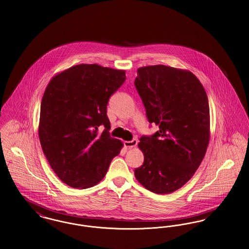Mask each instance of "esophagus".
Wrapping results in <instances>:
<instances>
[{
  "instance_id": "34e87169",
  "label": "esophagus",
  "mask_w": 249,
  "mask_h": 249,
  "mask_svg": "<svg viewBox=\"0 0 249 249\" xmlns=\"http://www.w3.org/2000/svg\"><path fill=\"white\" fill-rule=\"evenodd\" d=\"M124 147H125L126 149H132V148H134V147L137 146L138 141H137V140H133V141H130V142H124Z\"/></svg>"
}]
</instances>
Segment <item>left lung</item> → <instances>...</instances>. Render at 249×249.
I'll return each instance as SVG.
<instances>
[{
	"mask_svg": "<svg viewBox=\"0 0 249 249\" xmlns=\"http://www.w3.org/2000/svg\"><path fill=\"white\" fill-rule=\"evenodd\" d=\"M135 86L150 124L159 126L151 137H142V167L135 177L156 194L181 188L195 174L210 141L209 102L196 76L171 66H142Z\"/></svg>",
	"mask_w": 249,
	"mask_h": 249,
	"instance_id": "8db88e82",
	"label": "left lung"
}]
</instances>
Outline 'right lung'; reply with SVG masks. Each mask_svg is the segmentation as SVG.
Here are the masks:
<instances>
[{
	"mask_svg": "<svg viewBox=\"0 0 249 249\" xmlns=\"http://www.w3.org/2000/svg\"><path fill=\"white\" fill-rule=\"evenodd\" d=\"M125 71L81 64L55 75L42 97L38 136L59 179L89 188L104 177L124 144L111 138L107 105L125 80ZM104 125L100 133L98 129Z\"/></svg>",
	"mask_w": 249,
	"mask_h": 249,
	"instance_id": "right-lung-1",
	"label": "right lung"
}]
</instances>
